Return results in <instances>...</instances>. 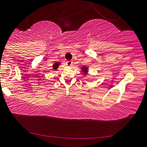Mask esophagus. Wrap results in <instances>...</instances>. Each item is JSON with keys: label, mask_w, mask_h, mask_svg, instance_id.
Masks as SVG:
<instances>
[{"label": "esophagus", "mask_w": 147, "mask_h": 147, "mask_svg": "<svg viewBox=\"0 0 147 147\" xmlns=\"http://www.w3.org/2000/svg\"><path fill=\"white\" fill-rule=\"evenodd\" d=\"M72 63H73V62H72L71 61H68L66 62V64L68 66H71L72 65Z\"/></svg>", "instance_id": "obj_1"}]
</instances>
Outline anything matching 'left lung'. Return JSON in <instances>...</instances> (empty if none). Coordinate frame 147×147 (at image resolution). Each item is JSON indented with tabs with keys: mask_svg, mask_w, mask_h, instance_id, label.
I'll list each match as a JSON object with an SVG mask.
<instances>
[{
	"mask_svg": "<svg viewBox=\"0 0 147 147\" xmlns=\"http://www.w3.org/2000/svg\"><path fill=\"white\" fill-rule=\"evenodd\" d=\"M87 69H88V68H87L86 67H83V68H82V70H83L85 74H86V72L87 71Z\"/></svg>",
	"mask_w": 147,
	"mask_h": 147,
	"instance_id": "1",
	"label": "left lung"
}]
</instances>
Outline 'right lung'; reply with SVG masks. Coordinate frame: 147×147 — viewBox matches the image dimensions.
I'll use <instances>...</instances> for the list:
<instances>
[{
  "label": "right lung",
  "mask_w": 147,
  "mask_h": 147,
  "mask_svg": "<svg viewBox=\"0 0 147 147\" xmlns=\"http://www.w3.org/2000/svg\"><path fill=\"white\" fill-rule=\"evenodd\" d=\"M59 65V63H55V64H53V69H57V68H58Z\"/></svg>",
  "instance_id": "right-lung-1"
}]
</instances>
